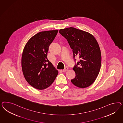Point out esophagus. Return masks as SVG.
<instances>
[{
	"instance_id": "34e87169",
	"label": "esophagus",
	"mask_w": 123,
	"mask_h": 123,
	"mask_svg": "<svg viewBox=\"0 0 123 123\" xmlns=\"http://www.w3.org/2000/svg\"><path fill=\"white\" fill-rule=\"evenodd\" d=\"M68 68H67V67H65L64 69H63V71L64 72H66V71H68Z\"/></svg>"
}]
</instances>
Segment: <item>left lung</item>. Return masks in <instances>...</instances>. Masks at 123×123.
Segmentation results:
<instances>
[{"instance_id":"8db88e82","label":"left lung","mask_w":123,"mask_h":123,"mask_svg":"<svg viewBox=\"0 0 123 123\" xmlns=\"http://www.w3.org/2000/svg\"><path fill=\"white\" fill-rule=\"evenodd\" d=\"M59 32L68 41L74 60L76 55L80 59L73 68L76 76L71 82L82 88L91 85L99 73L101 63V50L96 39L89 33L72 27L60 29Z\"/></svg>"}]
</instances>
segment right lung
<instances>
[{
	"label": "right lung",
	"mask_w": 123,
	"mask_h": 123,
	"mask_svg": "<svg viewBox=\"0 0 123 123\" xmlns=\"http://www.w3.org/2000/svg\"><path fill=\"white\" fill-rule=\"evenodd\" d=\"M58 32L57 30L40 32L30 38L23 49L22 72L26 81L36 89L47 88L58 74L47 57L49 47Z\"/></svg>",
	"instance_id": "1"
}]
</instances>
